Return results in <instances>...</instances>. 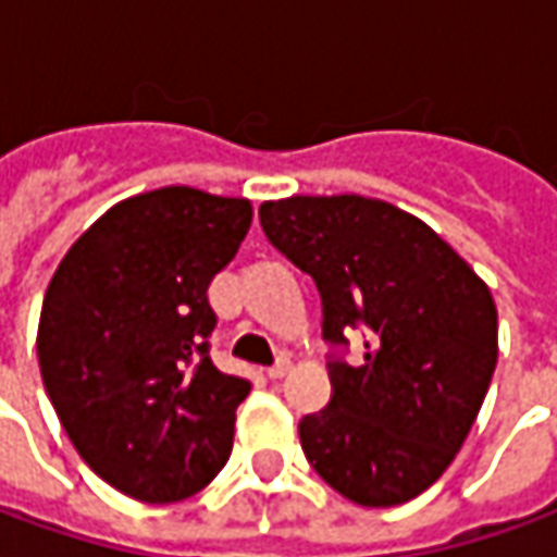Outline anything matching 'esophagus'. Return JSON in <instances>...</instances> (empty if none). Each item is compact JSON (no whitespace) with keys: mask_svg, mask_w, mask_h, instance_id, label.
<instances>
[{"mask_svg":"<svg viewBox=\"0 0 557 557\" xmlns=\"http://www.w3.org/2000/svg\"><path fill=\"white\" fill-rule=\"evenodd\" d=\"M289 369H293V362H289L286 357H280L277 362H274V366L268 369V377H271V381H277V377H283V374L289 372Z\"/></svg>","mask_w":557,"mask_h":557,"instance_id":"esophagus-1","label":"esophagus"}]
</instances>
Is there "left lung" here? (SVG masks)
<instances>
[{
  "instance_id": "obj_1",
  "label": "left lung",
  "mask_w": 557,
  "mask_h": 557,
  "mask_svg": "<svg viewBox=\"0 0 557 557\" xmlns=\"http://www.w3.org/2000/svg\"><path fill=\"white\" fill-rule=\"evenodd\" d=\"M264 237L313 277L332 399L298 436L320 479L359 506H399L448 469L497 366V308L421 219L359 195L268 200ZM362 327V367L343 362Z\"/></svg>"
}]
</instances>
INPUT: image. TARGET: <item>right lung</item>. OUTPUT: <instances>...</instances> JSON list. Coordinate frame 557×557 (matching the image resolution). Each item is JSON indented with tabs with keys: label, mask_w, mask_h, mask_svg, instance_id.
<instances>
[{
	"label": "right lung",
	"mask_w": 557,
	"mask_h": 557,
	"mask_svg": "<svg viewBox=\"0 0 557 557\" xmlns=\"http://www.w3.org/2000/svg\"><path fill=\"white\" fill-rule=\"evenodd\" d=\"M249 222L244 198L188 185L136 195L100 215L48 283V399L85 463L134 500H185L228 460L249 381L210 359L207 289Z\"/></svg>",
	"instance_id": "1"
}]
</instances>
